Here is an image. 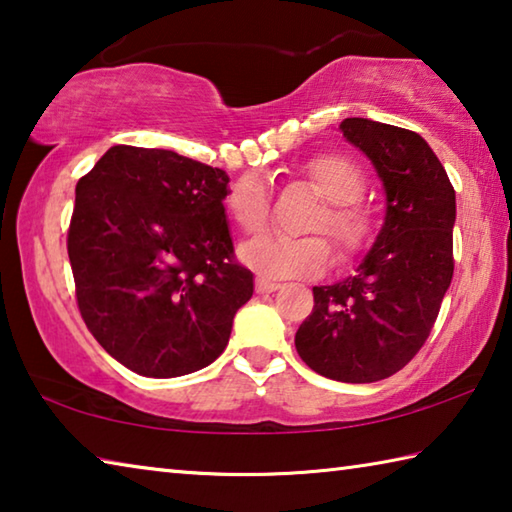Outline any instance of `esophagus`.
<instances>
[{"instance_id": "1", "label": "esophagus", "mask_w": 512, "mask_h": 512, "mask_svg": "<svg viewBox=\"0 0 512 512\" xmlns=\"http://www.w3.org/2000/svg\"><path fill=\"white\" fill-rule=\"evenodd\" d=\"M280 287H282L280 282L266 280V277H257V280H255V291L257 293H273V291H277Z\"/></svg>"}]
</instances>
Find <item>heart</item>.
I'll return each instance as SVG.
<instances>
[{"label": "heart", "mask_w": 512, "mask_h": 512, "mask_svg": "<svg viewBox=\"0 0 512 512\" xmlns=\"http://www.w3.org/2000/svg\"><path fill=\"white\" fill-rule=\"evenodd\" d=\"M307 178L325 198L311 228L327 232L341 257L361 255L377 235V214L363 201L366 173L341 153H325L307 164ZM225 210L241 230L259 232L271 214V192L262 176L246 173L225 196ZM241 262L264 277H318L334 262V250L325 237L262 235L239 250Z\"/></svg>", "instance_id": "obj_1"}]
</instances>
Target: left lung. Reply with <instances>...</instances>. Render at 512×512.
<instances>
[{
  "label": "left lung",
  "mask_w": 512,
  "mask_h": 512,
  "mask_svg": "<svg viewBox=\"0 0 512 512\" xmlns=\"http://www.w3.org/2000/svg\"><path fill=\"white\" fill-rule=\"evenodd\" d=\"M341 131L375 164L386 221L357 273L314 287V311L296 332L318 375L370 384L395 375L429 339L454 275L456 194L418 133L350 117Z\"/></svg>",
  "instance_id": "obj_1"
}]
</instances>
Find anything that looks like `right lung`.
Here are the masks:
<instances>
[{
	"label": "right lung",
	"mask_w": 512,
	"mask_h": 512,
	"mask_svg": "<svg viewBox=\"0 0 512 512\" xmlns=\"http://www.w3.org/2000/svg\"><path fill=\"white\" fill-rule=\"evenodd\" d=\"M228 180L173 151L119 144L76 185V305L101 348L137 375L210 366L253 296L225 223Z\"/></svg>",
	"instance_id": "add662e5"
}]
</instances>
